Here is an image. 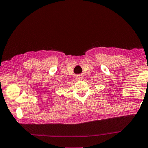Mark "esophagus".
I'll list each match as a JSON object with an SVG mask.
<instances>
[{"mask_svg":"<svg viewBox=\"0 0 148 148\" xmlns=\"http://www.w3.org/2000/svg\"><path fill=\"white\" fill-rule=\"evenodd\" d=\"M82 78V77H81V76H78L77 77V79H80Z\"/></svg>","mask_w":148,"mask_h":148,"instance_id":"esophagus-1","label":"esophagus"}]
</instances>
